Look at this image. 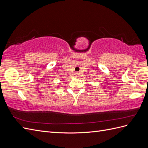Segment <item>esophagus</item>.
Wrapping results in <instances>:
<instances>
[{"label":"esophagus","mask_w":148,"mask_h":148,"mask_svg":"<svg viewBox=\"0 0 148 148\" xmlns=\"http://www.w3.org/2000/svg\"><path fill=\"white\" fill-rule=\"evenodd\" d=\"M78 76H79V74H78V73H76V77H78Z\"/></svg>","instance_id":"1"}]
</instances>
